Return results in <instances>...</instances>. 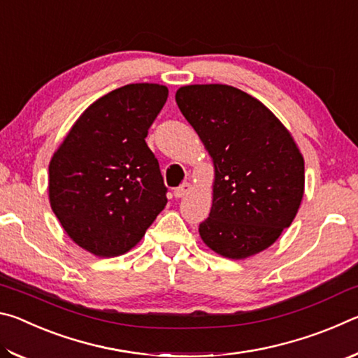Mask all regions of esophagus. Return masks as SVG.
<instances>
[{
  "instance_id": "34e87169",
  "label": "esophagus",
  "mask_w": 358,
  "mask_h": 358,
  "mask_svg": "<svg viewBox=\"0 0 358 358\" xmlns=\"http://www.w3.org/2000/svg\"><path fill=\"white\" fill-rule=\"evenodd\" d=\"M191 183H183V185H180L178 187H175L173 189V196L177 197V199H180V197H185L186 194H189V191H191Z\"/></svg>"
}]
</instances>
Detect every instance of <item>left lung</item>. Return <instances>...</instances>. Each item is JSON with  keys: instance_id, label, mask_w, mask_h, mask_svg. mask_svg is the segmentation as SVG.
<instances>
[{"instance_id": "1", "label": "left lung", "mask_w": 358, "mask_h": 358, "mask_svg": "<svg viewBox=\"0 0 358 358\" xmlns=\"http://www.w3.org/2000/svg\"><path fill=\"white\" fill-rule=\"evenodd\" d=\"M213 159V205L199 234L210 250L246 259L292 224L305 192V161L273 112L229 85H186L175 94Z\"/></svg>"}]
</instances>
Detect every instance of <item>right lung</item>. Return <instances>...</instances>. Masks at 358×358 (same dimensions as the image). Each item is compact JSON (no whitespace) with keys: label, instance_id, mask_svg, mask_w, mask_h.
Returning a JSON list of instances; mask_svg holds the SVG:
<instances>
[{"label":"right lung","instance_id":"obj_1","mask_svg":"<svg viewBox=\"0 0 358 358\" xmlns=\"http://www.w3.org/2000/svg\"><path fill=\"white\" fill-rule=\"evenodd\" d=\"M169 90L131 83L94 101L48 164V199L71 240L98 257L132 250L167 203L145 137Z\"/></svg>","mask_w":358,"mask_h":358}]
</instances>
